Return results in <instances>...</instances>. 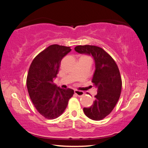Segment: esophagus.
I'll return each mask as SVG.
<instances>
[{
  "instance_id": "esophagus-1",
  "label": "esophagus",
  "mask_w": 148,
  "mask_h": 148,
  "mask_svg": "<svg viewBox=\"0 0 148 148\" xmlns=\"http://www.w3.org/2000/svg\"><path fill=\"white\" fill-rule=\"evenodd\" d=\"M75 94L76 95H77L78 97H82L84 95V92L82 91H78V90H75Z\"/></svg>"
}]
</instances>
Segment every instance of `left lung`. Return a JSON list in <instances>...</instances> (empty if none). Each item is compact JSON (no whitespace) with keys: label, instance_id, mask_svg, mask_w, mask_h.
Returning a JSON list of instances; mask_svg holds the SVG:
<instances>
[{"label":"left lung","instance_id":"8db88e82","mask_svg":"<svg viewBox=\"0 0 148 148\" xmlns=\"http://www.w3.org/2000/svg\"><path fill=\"white\" fill-rule=\"evenodd\" d=\"M75 50L79 53L91 55L95 62V71L92 79L97 93L89 107H84V114L93 120H101L110 114L119 99L122 82L117 64L101 47L77 46Z\"/></svg>","mask_w":148,"mask_h":148}]
</instances>
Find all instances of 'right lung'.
<instances>
[{"label": "right lung", "mask_w": 148, "mask_h": 148, "mask_svg": "<svg viewBox=\"0 0 148 148\" xmlns=\"http://www.w3.org/2000/svg\"><path fill=\"white\" fill-rule=\"evenodd\" d=\"M71 50L70 47L51 45L34 58L29 66L26 86L30 99L46 119L60 116L74 94L73 89H61L53 82L59 73L62 59Z\"/></svg>", "instance_id": "1"}]
</instances>
